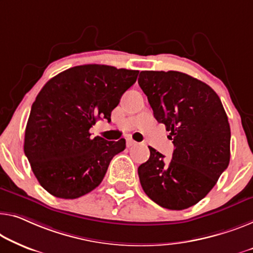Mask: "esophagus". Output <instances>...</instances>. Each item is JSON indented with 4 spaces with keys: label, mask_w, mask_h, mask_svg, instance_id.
<instances>
[{
    "label": "esophagus",
    "mask_w": 253,
    "mask_h": 253,
    "mask_svg": "<svg viewBox=\"0 0 253 253\" xmlns=\"http://www.w3.org/2000/svg\"><path fill=\"white\" fill-rule=\"evenodd\" d=\"M136 144H137V142L134 141V139L131 138V137H128L126 139V145L128 146V148H130V146H134V145H136Z\"/></svg>",
    "instance_id": "obj_1"
}]
</instances>
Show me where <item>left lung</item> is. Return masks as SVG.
Masks as SVG:
<instances>
[{"label": "left lung", "mask_w": 253, "mask_h": 253, "mask_svg": "<svg viewBox=\"0 0 253 253\" xmlns=\"http://www.w3.org/2000/svg\"><path fill=\"white\" fill-rule=\"evenodd\" d=\"M138 85L175 146L170 161L149 146V160L138 167L139 182L163 208H190L228 167L231 128L225 109L209 85L179 71H141Z\"/></svg>", "instance_id": "obj_1"}]
</instances>
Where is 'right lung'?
I'll use <instances>...</instances> for the list:
<instances>
[{"instance_id": "obj_1", "label": "right lung", "mask_w": 253, "mask_h": 253, "mask_svg": "<svg viewBox=\"0 0 253 253\" xmlns=\"http://www.w3.org/2000/svg\"><path fill=\"white\" fill-rule=\"evenodd\" d=\"M138 70L84 65L51 78L36 96L25 131V154L39 183L61 199H77L100 185L125 138L90 137L136 82Z\"/></svg>"}]
</instances>
